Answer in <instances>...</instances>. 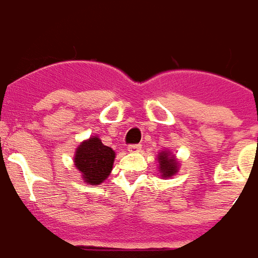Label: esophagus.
<instances>
[{
    "label": "esophagus",
    "instance_id": "obj_1",
    "mask_svg": "<svg viewBox=\"0 0 258 258\" xmlns=\"http://www.w3.org/2000/svg\"><path fill=\"white\" fill-rule=\"evenodd\" d=\"M142 150V144H130L128 146V151L131 152H136V151Z\"/></svg>",
    "mask_w": 258,
    "mask_h": 258
}]
</instances>
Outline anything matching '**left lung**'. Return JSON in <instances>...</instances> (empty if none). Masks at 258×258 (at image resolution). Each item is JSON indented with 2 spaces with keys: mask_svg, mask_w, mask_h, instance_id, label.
<instances>
[{
  "mask_svg": "<svg viewBox=\"0 0 258 258\" xmlns=\"http://www.w3.org/2000/svg\"><path fill=\"white\" fill-rule=\"evenodd\" d=\"M177 164L175 158H171L168 152H162L159 155V171L163 173L162 176L169 177L177 172Z\"/></svg>",
  "mask_w": 258,
  "mask_h": 258,
  "instance_id": "8db88e82",
  "label": "left lung"
}]
</instances>
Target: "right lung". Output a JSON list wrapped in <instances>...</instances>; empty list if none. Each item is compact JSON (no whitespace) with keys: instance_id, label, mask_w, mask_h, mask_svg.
I'll list each match as a JSON object with an SVG mask.
<instances>
[{"instance_id":"1","label":"right lung","mask_w":258,"mask_h":258,"mask_svg":"<svg viewBox=\"0 0 258 258\" xmlns=\"http://www.w3.org/2000/svg\"><path fill=\"white\" fill-rule=\"evenodd\" d=\"M115 152L98 138L83 142L75 152L74 162L86 183L100 184L110 175L114 164Z\"/></svg>"}]
</instances>
